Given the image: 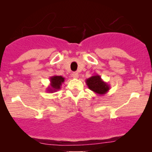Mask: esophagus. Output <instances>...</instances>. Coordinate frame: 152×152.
<instances>
[{
	"instance_id": "obj_1",
	"label": "esophagus",
	"mask_w": 152,
	"mask_h": 152,
	"mask_svg": "<svg viewBox=\"0 0 152 152\" xmlns=\"http://www.w3.org/2000/svg\"><path fill=\"white\" fill-rule=\"evenodd\" d=\"M72 77L75 79H77L79 77V75L77 72H73V73L72 74Z\"/></svg>"
}]
</instances>
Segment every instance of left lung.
Segmentation results:
<instances>
[{"label":"left lung","instance_id":"8db88e82","mask_svg":"<svg viewBox=\"0 0 152 152\" xmlns=\"http://www.w3.org/2000/svg\"><path fill=\"white\" fill-rule=\"evenodd\" d=\"M86 84L91 91L99 95L106 94L110 89L109 85L107 82H104L98 75L91 76L87 79Z\"/></svg>","mask_w":152,"mask_h":152}]
</instances>
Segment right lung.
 Returning a JSON list of instances; mask_svg holds the SVG:
<instances>
[{
  "label": "right lung",
  "mask_w": 152,
  "mask_h": 152,
  "mask_svg": "<svg viewBox=\"0 0 152 152\" xmlns=\"http://www.w3.org/2000/svg\"><path fill=\"white\" fill-rule=\"evenodd\" d=\"M65 81V78L62 76H52L50 77V86L47 88V91L50 93H55L61 88V86Z\"/></svg>",
  "instance_id": "1"
}]
</instances>
